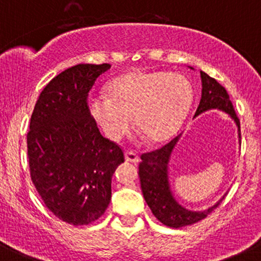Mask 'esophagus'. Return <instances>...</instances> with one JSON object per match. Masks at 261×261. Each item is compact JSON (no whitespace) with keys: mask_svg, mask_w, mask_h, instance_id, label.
I'll return each mask as SVG.
<instances>
[{"mask_svg":"<svg viewBox=\"0 0 261 261\" xmlns=\"http://www.w3.org/2000/svg\"><path fill=\"white\" fill-rule=\"evenodd\" d=\"M125 161L136 165V163H138L139 157L136 152H133V150H127V152H125Z\"/></svg>","mask_w":261,"mask_h":261,"instance_id":"obj_1","label":"esophagus"}]
</instances>
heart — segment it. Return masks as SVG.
I'll return each mask as SVG.
<instances>
[{
	"mask_svg": "<svg viewBox=\"0 0 261 261\" xmlns=\"http://www.w3.org/2000/svg\"><path fill=\"white\" fill-rule=\"evenodd\" d=\"M111 96L96 94L89 99L94 119L112 141H120L137 128L152 142L176 133L193 99L192 85L176 72L136 71L122 75L109 85Z\"/></svg>",
	"mask_w": 261,
	"mask_h": 261,
	"instance_id": "obj_1",
	"label": "heart"
}]
</instances>
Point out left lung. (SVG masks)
<instances>
[{
	"label": "left lung",
	"instance_id": "1",
	"mask_svg": "<svg viewBox=\"0 0 261 261\" xmlns=\"http://www.w3.org/2000/svg\"><path fill=\"white\" fill-rule=\"evenodd\" d=\"M200 74L202 82V94L195 117L210 109H220L226 112L235 120L239 128V138H241L240 120L236 115L226 89L214 77L208 76L206 72L200 71ZM179 137L181 134L174 137L171 142L161 148L143 153L141 155L142 161L139 163L138 171L142 193L152 214L163 225L174 229L201 221L220 205V202H217L216 205L205 211H190L179 205L172 196L170 182H168V161Z\"/></svg>",
	"mask_w": 261,
	"mask_h": 261
}]
</instances>
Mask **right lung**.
<instances>
[{"label":"right lung","mask_w":261,"mask_h":261,"mask_svg":"<svg viewBox=\"0 0 261 261\" xmlns=\"http://www.w3.org/2000/svg\"><path fill=\"white\" fill-rule=\"evenodd\" d=\"M109 64H79L44 88L28 132L30 177L58 219L82 226L98 220L111 202L112 176L124 162L123 149L104 138L88 98Z\"/></svg>","instance_id":"obj_1"}]
</instances>
